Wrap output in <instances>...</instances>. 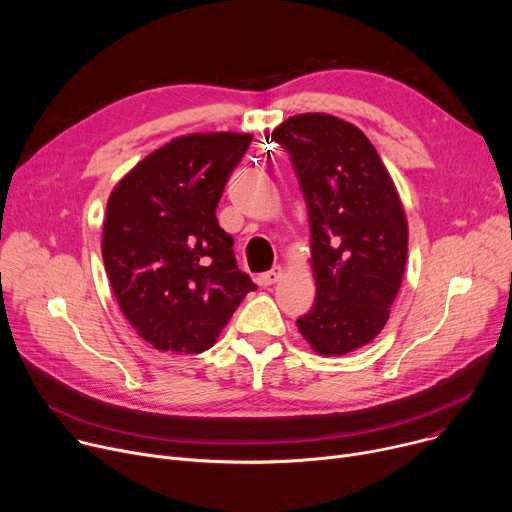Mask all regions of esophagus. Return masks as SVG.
<instances>
[{"label": "esophagus", "mask_w": 512, "mask_h": 512, "mask_svg": "<svg viewBox=\"0 0 512 512\" xmlns=\"http://www.w3.org/2000/svg\"><path fill=\"white\" fill-rule=\"evenodd\" d=\"M281 277H283V268L281 266H272L270 270L260 274V283L262 285H274V283L281 281Z\"/></svg>", "instance_id": "1"}]
</instances>
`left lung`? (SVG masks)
Wrapping results in <instances>:
<instances>
[{"instance_id":"1","label":"left lung","mask_w":512,"mask_h":512,"mask_svg":"<svg viewBox=\"0 0 512 512\" xmlns=\"http://www.w3.org/2000/svg\"><path fill=\"white\" fill-rule=\"evenodd\" d=\"M272 139L291 155L311 227L316 301L297 328L320 355H346L389 320L408 258L404 207L355 125L324 112L295 114Z\"/></svg>"}]
</instances>
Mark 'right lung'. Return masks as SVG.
Listing matches in <instances>:
<instances>
[{
  "mask_svg": "<svg viewBox=\"0 0 512 512\" xmlns=\"http://www.w3.org/2000/svg\"><path fill=\"white\" fill-rule=\"evenodd\" d=\"M252 135L194 133L149 153L114 186L102 258L121 311L162 352L211 348L256 291L219 227L223 188Z\"/></svg>",
  "mask_w": 512,
  "mask_h": 512,
  "instance_id": "obj_1",
  "label": "right lung"
}]
</instances>
